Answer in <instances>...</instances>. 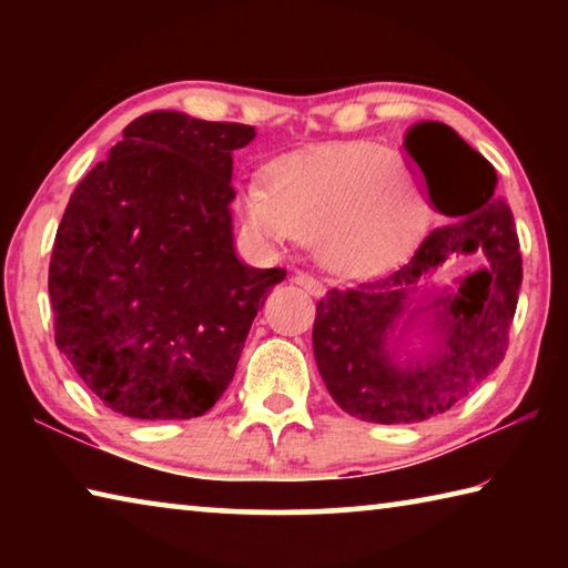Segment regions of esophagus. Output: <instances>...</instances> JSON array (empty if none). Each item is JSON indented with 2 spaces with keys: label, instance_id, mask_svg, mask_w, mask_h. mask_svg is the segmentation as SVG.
<instances>
[{
  "label": "esophagus",
  "instance_id": "1",
  "mask_svg": "<svg viewBox=\"0 0 568 568\" xmlns=\"http://www.w3.org/2000/svg\"><path fill=\"white\" fill-rule=\"evenodd\" d=\"M293 283L301 285L303 291L311 293V295H321L323 293V283L318 281V277H313V275H307V273H295L293 275Z\"/></svg>",
  "mask_w": 568,
  "mask_h": 568
}]
</instances>
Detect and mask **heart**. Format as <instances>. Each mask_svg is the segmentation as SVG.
Returning a JSON list of instances; mask_svg holds the SVG:
<instances>
[{"mask_svg": "<svg viewBox=\"0 0 568 568\" xmlns=\"http://www.w3.org/2000/svg\"><path fill=\"white\" fill-rule=\"evenodd\" d=\"M237 205L261 243L315 240L321 263L345 275L398 261L423 220L408 162L376 142H335L277 160L271 185L240 182Z\"/></svg>", "mask_w": 568, "mask_h": 568, "instance_id": "obj_1", "label": "heart"}]
</instances>
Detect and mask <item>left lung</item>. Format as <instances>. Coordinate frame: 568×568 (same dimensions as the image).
I'll return each mask as SVG.
<instances>
[{
	"label": "left lung",
	"instance_id": "obj_1",
	"mask_svg": "<svg viewBox=\"0 0 568 568\" xmlns=\"http://www.w3.org/2000/svg\"><path fill=\"white\" fill-rule=\"evenodd\" d=\"M403 148L450 223L423 240L400 271L325 293L313 323L315 363L333 400L386 426L446 413L498 368L524 275L511 207L494 200L491 162L454 128L430 120L413 124ZM464 191L477 192L474 206L449 203ZM474 252L487 255L484 268L454 286L419 291L448 256ZM408 334L424 338L420 352L405 351Z\"/></svg>",
	"mask_w": 568,
	"mask_h": 568
}]
</instances>
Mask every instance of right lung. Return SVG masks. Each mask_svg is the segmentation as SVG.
<instances>
[{"label":"right lung","instance_id":"add662e5","mask_svg":"<svg viewBox=\"0 0 568 568\" xmlns=\"http://www.w3.org/2000/svg\"><path fill=\"white\" fill-rule=\"evenodd\" d=\"M255 128L140 114L72 192L50 263L54 341L94 396L140 420L215 406L283 267L233 240V152Z\"/></svg>","mask_w":568,"mask_h":568}]
</instances>
